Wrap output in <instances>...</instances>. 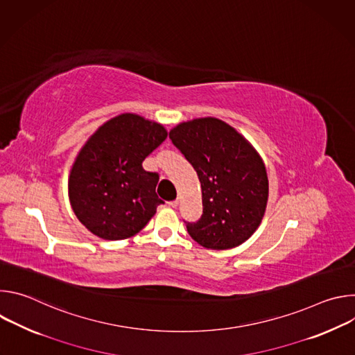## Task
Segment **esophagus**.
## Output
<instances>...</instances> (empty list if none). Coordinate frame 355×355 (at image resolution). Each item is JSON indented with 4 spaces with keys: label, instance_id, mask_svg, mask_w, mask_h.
Instances as JSON below:
<instances>
[{
    "label": "esophagus",
    "instance_id": "34e87169",
    "mask_svg": "<svg viewBox=\"0 0 355 355\" xmlns=\"http://www.w3.org/2000/svg\"><path fill=\"white\" fill-rule=\"evenodd\" d=\"M178 204H180V200H178V199H174V200H170V202H168V207H171V208H177V207H178Z\"/></svg>",
    "mask_w": 355,
    "mask_h": 355
}]
</instances>
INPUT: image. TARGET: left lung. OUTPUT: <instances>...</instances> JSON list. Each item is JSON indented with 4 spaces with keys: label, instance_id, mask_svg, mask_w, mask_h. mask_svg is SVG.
<instances>
[{
    "label": "left lung",
    "instance_id": "8db88e82",
    "mask_svg": "<svg viewBox=\"0 0 355 355\" xmlns=\"http://www.w3.org/2000/svg\"><path fill=\"white\" fill-rule=\"evenodd\" d=\"M170 139L200 182L204 212L198 222L187 223L189 236L211 250L243 244L259 229L268 202L267 170L257 150L212 116L178 123Z\"/></svg>",
    "mask_w": 355,
    "mask_h": 355
}]
</instances>
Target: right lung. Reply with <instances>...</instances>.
Listing matches in <instances>:
<instances>
[{"mask_svg":"<svg viewBox=\"0 0 355 355\" xmlns=\"http://www.w3.org/2000/svg\"><path fill=\"white\" fill-rule=\"evenodd\" d=\"M167 137L162 123L121 114L84 143L69 175V199L77 219L96 237L123 240L139 233L162 204L159 175L144 159Z\"/></svg>","mask_w":355,"mask_h":355,"instance_id":"1","label":"right lung"}]
</instances>
